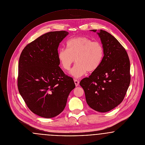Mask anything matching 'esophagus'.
<instances>
[{
	"mask_svg": "<svg viewBox=\"0 0 145 145\" xmlns=\"http://www.w3.org/2000/svg\"><path fill=\"white\" fill-rule=\"evenodd\" d=\"M74 83H75V85H76V86H79V82L78 80L74 79Z\"/></svg>",
	"mask_w": 145,
	"mask_h": 145,
	"instance_id": "esophagus-1",
	"label": "esophagus"
}]
</instances>
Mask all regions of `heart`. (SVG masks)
Segmentation results:
<instances>
[{
    "label": "heart",
    "mask_w": 145,
    "mask_h": 145,
    "mask_svg": "<svg viewBox=\"0 0 145 145\" xmlns=\"http://www.w3.org/2000/svg\"><path fill=\"white\" fill-rule=\"evenodd\" d=\"M103 57L102 44L84 36L70 39L66 43V49H61L57 53L59 61L66 71L70 69L76 60V63L70 72V74L76 78L84 76L87 71H96Z\"/></svg>",
    "instance_id": "heart-1"
}]
</instances>
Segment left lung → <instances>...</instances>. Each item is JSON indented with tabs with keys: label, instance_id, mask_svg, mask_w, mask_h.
<instances>
[{
	"label": "left lung",
	"instance_id": "obj_1",
	"mask_svg": "<svg viewBox=\"0 0 145 145\" xmlns=\"http://www.w3.org/2000/svg\"><path fill=\"white\" fill-rule=\"evenodd\" d=\"M101 39L104 57L100 66L80 85L91 108L105 112L121 103L131 82L130 61L123 47L117 39L103 30H91Z\"/></svg>",
	"mask_w": 145,
	"mask_h": 145
}]
</instances>
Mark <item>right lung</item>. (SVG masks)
<instances>
[{"instance_id":"1","label":"right lung","mask_w":145,"mask_h":145,"mask_svg":"<svg viewBox=\"0 0 145 145\" xmlns=\"http://www.w3.org/2000/svg\"><path fill=\"white\" fill-rule=\"evenodd\" d=\"M66 31L42 35L22 52L18 88L29 109L38 116L52 118L64 110L69 93L76 87L72 78L59 66L57 49L69 35Z\"/></svg>"}]
</instances>
